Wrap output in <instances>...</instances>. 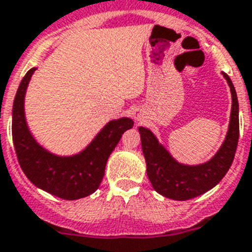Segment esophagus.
<instances>
[{
	"label": "esophagus",
	"instance_id": "1",
	"mask_svg": "<svg viewBox=\"0 0 252 252\" xmlns=\"http://www.w3.org/2000/svg\"><path fill=\"white\" fill-rule=\"evenodd\" d=\"M135 118H136L137 121H140V120H141V116H140V113H139V112H135Z\"/></svg>",
	"mask_w": 252,
	"mask_h": 252
}]
</instances>
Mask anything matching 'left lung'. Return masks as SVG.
Returning a JSON list of instances; mask_svg holds the SVG:
<instances>
[{
  "label": "left lung",
  "mask_w": 252,
  "mask_h": 252,
  "mask_svg": "<svg viewBox=\"0 0 252 252\" xmlns=\"http://www.w3.org/2000/svg\"><path fill=\"white\" fill-rule=\"evenodd\" d=\"M223 76L232 93L231 121L224 143L209 162L200 165L180 164L158 143L150 130L139 127L148 177L154 190L163 196L180 201L196 197L214 188L228 172L237 149L240 122L237 94L228 75L223 72Z\"/></svg>",
  "instance_id": "8db88e82"
}]
</instances>
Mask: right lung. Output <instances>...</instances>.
I'll return each instance as SVG.
<instances>
[{
    "label": "right lung",
    "mask_w": 252,
    "mask_h": 252,
    "mask_svg": "<svg viewBox=\"0 0 252 252\" xmlns=\"http://www.w3.org/2000/svg\"><path fill=\"white\" fill-rule=\"evenodd\" d=\"M34 71L35 68H30L23 77L12 107V140L19 164L30 182L55 196L64 200L88 196L99 188L108 157L125 131L134 126V121L124 117L108 122L80 154H51L30 135L24 115V96Z\"/></svg>",
    "instance_id": "right-lung-1"
}]
</instances>
